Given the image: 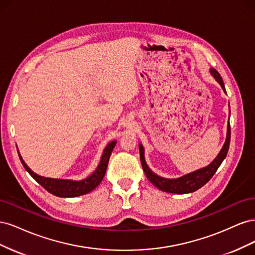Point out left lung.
<instances>
[{
    "mask_svg": "<svg viewBox=\"0 0 255 255\" xmlns=\"http://www.w3.org/2000/svg\"><path fill=\"white\" fill-rule=\"evenodd\" d=\"M211 74L214 76L215 80L221 85L223 91L227 92L225 88V84H223V81L221 79L219 72L216 70V69L212 68ZM230 140H231V127L229 123L227 140L225 144H223L221 151L219 152L218 156L216 157L207 167L199 169V170L195 172H191L189 174L179 177V179H173V180L164 179V177H160L150 170L149 167L145 164L142 145L139 144L140 161L142 165V169L144 171V174L146 175V177H148V180L154 185V186H156L160 190L166 191V192H171V194H188V192H194L199 188H201L203 185H205L208 181H210L213 177V175L216 173V171H217V169L221 165L222 160L227 156L229 146H230Z\"/></svg>",
    "mask_w": 255,
    "mask_h": 255,
    "instance_id": "obj_1",
    "label": "left lung"
}]
</instances>
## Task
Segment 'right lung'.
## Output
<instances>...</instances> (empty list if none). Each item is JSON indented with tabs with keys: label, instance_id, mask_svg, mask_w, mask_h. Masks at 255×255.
Returning a JSON list of instances; mask_svg holds the SVG:
<instances>
[{
	"label": "right lung",
	"instance_id": "add662e5",
	"mask_svg": "<svg viewBox=\"0 0 255 255\" xmlns=\"http://www.w3.org/2000/svg\"><path fill=\"white\" fill-rule=\"evenodd\" d=\"M115 145H116V141H112L107 144L102 154V158L97 168V170L90 176H88L87 179L80 182L70 181V180L49 179V177H43V176L38 175L34 173L27 167V165L23 161L20 154H19V157L23 167L26 169V171L32 175V177L37 183H39L45 190H48L50 194L56 197H61V198H72V197H78V196L88 194V192L94 190L98 185L102 182L106 172L107 165H109V160L111 157L112 151Z\"/></svg>",
	"mask_w": 255,
	"mask_h": 255
}]
</instances>
